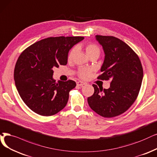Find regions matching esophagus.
Wrapping results in <instances>:
<instances>
[{
	"label": "esophagus",
	"instance_id": "esophagus-1",
	"mask_svg": "<svg viewBox=\"0 0 157 157\" xmlns=\"http://www.w3.org/2000/svg\"><path fill=\"white\" fill-rule=\"evenodd\" d=\"M86 82H81V81H78L77 82V85L78 86H82L83 85H85Z\"/></svg>",
	"mask_w": 157,
	"mask_h": 157
}]
</instances>
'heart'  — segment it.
Returning <instances> with one entry per match:
<instances>
[{"label": "heart", "instance_id": "heart-1", "mask_svg": "<svg viewBox=\"0 0 157 157\" xmlns=\"http://www.w3.org/2000/svg\"><path fill=\"white\" fill-rule=\"evenodd\" d=\"M86 52L87 53V55L89 56H91L92 55H100V48H98V46H97L96 44H90L86 45ZM75 50L76 49L73 48L71 50V52L69 53L68 55V60H70L72 59L73 55L75 53ZM91 73V70L90 68L87 67H82L80 68L78 71V76L82 79H86L87 78H89L90 77Z\"/></svg>", "mask_w": 157, "mask_h": 157}]
</instances>
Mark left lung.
Listing matches in <instances>:
<instances>
[{
    "mask_svg": "<svg viewBox=\"0 0 157 157\" xmlns=\"http://www.w3.org/2000/svg\"><path fill=\"white\" fill-rule=\"evenodd\" d=\"M105 54L98 79L111 80L108 89L93 84V95L87 98L90 107L99 115L111 118L122 114L139 95L142 78L141 62L127 44L115 36L96 35Z\"/></svg>",
    "mask_w": 157,
    "mask_h": 157,
    "instance_id": "8db88e82",
    "label": "left lung"
}]
</instances>
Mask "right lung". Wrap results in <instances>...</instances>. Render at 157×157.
<instances>
[{"mask_svg": "<svg viewBox=\"0 0 157 157\" xmlns=\"http://www.w3.org/2000/svg\"><path fill=\"white\" fill-rule=\"evenodd\" d=\"M83 36L49 37L27 48L18 57L14 70L17 91L28 107L42 116H52L67 104L69 93L76 82L53 78L54 67L66 65L72 47Z\"/></svg>", "mask_w": 157, "mask_h": 157, "instance_id": "right-lung-1", "label": "right lung"}]
</instances>
